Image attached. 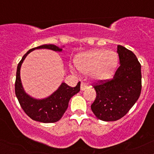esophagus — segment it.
I'll use <instances>...</instances> for the list:
<instances>
[{
	"label": "esophagus",
	"mask_w": 154,
	"mask_h": 154,
	"mask_svg": "<svg viewBox=\"0 0 154 154\" xmlns=\"http://www.w3.org/2000/svg\"><path fill=\"white\" fill-rule=\"evenodd\" d=\"M87 88H88V85L86 84V83H85L83 82H81V85H80L81 91H84V90H85Z\"/></svg>",
	"instance_id": "obj_1"
}]
</instances>
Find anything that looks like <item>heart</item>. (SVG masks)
I'll return each mask as SVG.
<instances>
[{
	"label": "heart",
	"instance_id": "b5f03b06",
	"mask_svg": "<svg viewBox=\"0 0 154 154\" xmlns=\"http://www.w3.org/2000/svg\"><path fill=\"white\" fill-rule=\"evenodd\" d=\"M79 71L88 73L97 80H105L112 75L117 63V56L112 51L92 50L79 54L75 59Z\"/></svg>",
	"mask_w": 154,
	"mask_h": 154
}]
</instances>
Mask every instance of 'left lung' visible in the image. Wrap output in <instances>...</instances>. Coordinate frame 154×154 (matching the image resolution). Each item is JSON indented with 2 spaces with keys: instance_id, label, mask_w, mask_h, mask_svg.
Instances as JSON below:
<instances>
[{
  "instance_id": "left-lung-1",
  "label": "left lung",
  "mask_w": 154,
  "mask_h": 154,
  "mask_svg": "<svg viewBox=\"0 0 154 154\" xmlns=\"http://www.w3.org/2000/svg\"><path fill=\"white\" fill-rule=\"evenodd\" d=\"M119 66L111 79L93 85L96 97L91 105L93 114L102 121H116L133 106L142 88L141 65L131 51L117 45Z\"/></svg>"
}]
</instances>
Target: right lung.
<instances>
[{"instance_id":"right-lung-1","label":"right lung","mask_w":154,"mask_h":154,"mask_svg":"<svg viewBox=\"0 0 154 154\" xmlns=\"http://www.w3.org/2000/svg\"><path fill=\"white\" fill-rule=\"evenodd\" d=\"M47 48L54 51H61L56 45L49 44L43 45L29 50L17 66V76L15 81V94L22 109L28 116L35 121L43 123H54L58 122L62 117L68 108L70 98L80 91V82L75 88L67 85L63 82L59 89L46 98L41 100L35 99L27 95L23 89L20 78V68L26 56L35 49Z\"/></svg>"}]
</instances>
